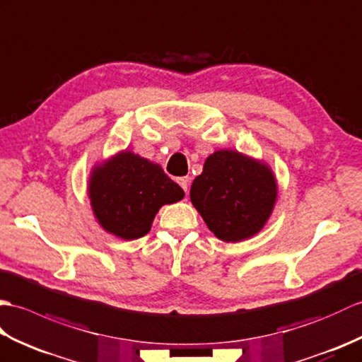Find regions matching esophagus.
<instances>
[{
	"label": "esophagus",
	"instance_id": "34e87169",
	"mask_svg": "<svg viewBox=\"0 0 362 362\" xmlns=\"http://www.w3.org/2000/svg\"><path fill=\"white\" fill-rule=\"evenodd\" d=\"M178 184L182 187V190L187 194V192H189V178H187V176H184V178H178Z\"/></svg>",
	"mask_w": 362,
	"mask_h": 362
}]
</instances>
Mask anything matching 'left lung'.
<instances>
[{
  "mask_svg": "<svg viewBox=\"0 0 362 362\" xmlns=\"http://www.w3.org/2000/svg\"><path fill=\"white\" fill-rule=\"evenodd\" d=\"M277 198L271 168L238 151L218 150L190 187V199L207 228L223 242H242L260 232Z\"/></svg>",
  "mask_w": 362,
  "mask_h": 362,
  "instance_id": "left-lung-1",
  "label": "left lung"
}]
</instances>
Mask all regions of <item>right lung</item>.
<instances>
[{"instance_id":"add662e5","label":"right lung","mask_w":362,"mask_h":362,"mask_svg":"<svg viewBox=\"0 0 362 362\" xmlns=\"http://www.w3.org/2000/svg\"><path fill=\"white\" fill-rule=\"evenodd\" d=\"M88 195L103 229L134 240L147 234L160 207L182 199L184 190L160 165L125 150L94 168Z\"/></svg>"}]
</instances>
